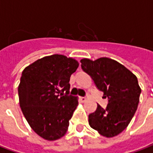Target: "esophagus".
I'll return each mask as SVG.
<instances>
[{"mask_svg":"<svg viewBox=\"0 0 153 153\" xmlns=\"http://www.w3.org/2000/svg\"><path fill=\"white\" fill-rule=\"evenodd\" d=\"M79 99H80V101L82 102H84L86 101V97H80Z\"/></svg>","mask_w":153,"mask_h":153,"instance_id":"1","label":"esophagus"}]
</instances>
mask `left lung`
I'll list each match as a JSON object with an SVG mask.
<instances>
[{"instance_id": "8db88e82", "label": "left lung", "mask_w": 153, "mask_h": 153, "mask_svg": "<svg viewBox=\"0 0 153 153\" xmlns=\"http://www.w3.org/2000/svg\"><path fill=\"white\" fill-rule=\"evenodd\" d=\"M82 70L92 78L97 88L107 98L106 108L97 104L88 115L91 128L111 138L125 129L138 107L141 88L138 79L123 65L106 57L96 60L82 59Z\"/></svg>"}]
</instances>
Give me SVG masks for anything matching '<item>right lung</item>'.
<instances>
[{"label":"right lung","instance_id":"add662e5","mask_svg":"<svg viewBox=\"0 0 153 153\" xmlns=\"http://www.w3.org/2000/svg\"><path fill=\"white\" fill-rule=\"evenodd\" d=\"M78 67L74 59L55 54L36 60L22 72L18 88L22 112L44 139L56 140L66 133L78 106L77 97L69 95L70 76Z\"/></svg>","mask_w":153,"mask_h":153}]
</instances>
